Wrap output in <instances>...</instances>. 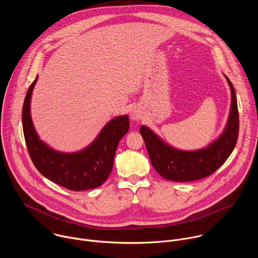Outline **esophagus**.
Segmentation results:
<instances>
[{"instance_id":"34e87169","label":"esophagus","mask_w":258,"mask_h":258,"mask_svg":"<svg viewBox=\"0 0 258 258\" xmlns=\"http://www.w3.org/2000/svg\"><path fill=\"white\" fill-rule=\"evenodd\" d=\"M130 116L133 120H136V121H139L143 118V114H142V111L140 110V108L138 107H134L132 109V111L130 113Z\"/></svg>"}]
</instances>
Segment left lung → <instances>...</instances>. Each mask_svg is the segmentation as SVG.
I'll return each instance as SVG.
<instances>
[{
    "label": "left lung",
    "instance_id": "1",
    "mask_svg": "<svg viewBox=\"0 0 258 258\" xmlns=\"http://www.w3.org/2000/svg\"><path fill=\"white\" fill-rule=\"evenodd\" d=\"M231 89V109L227 125L215 141L205 148L185 151L166 144L148 126L141 125L150 161L164 178L173 181H191L206 177L222 166L233 152L239 135V112L235 89L226 77Z\"/></svg>",
    "mask_w": 258,
    "mask_h": 258
}]
</instances>
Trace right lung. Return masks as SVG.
I'll return each mask as SVG.
<instances>
[{
	"instance_id": "right-lung-1",
	"label": "right lung",
	"mask_w": 258,
	"mask_h": 258,
	"mask_svg": "<svg viewBox=\"0 0 258 258\" xmlns=\"http://www.w3.org/2000/svg\"><path fill=\"white\" fill-rule=\"evenodd\" d=\"M35 78L30 85L22 107V126L29 156L45 177L72 191H85L101 186L111 173L117 146L130 130L127 115L110 120L97 138L85 149L64 153L51 148L40 140L30 115V100Z\"/></svg>"
}]
</instances>
